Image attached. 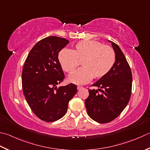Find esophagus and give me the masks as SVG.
Wrapping results in <instances>:
<instances>
[{
    "instance_id": "34e87169",
    "label": "esophagus",
    "mask_w": 150,
    "mask_h": 150,
    "mask_svg": "<svg viewBox=\"0 0 150 150\" xmlns=\"http://www.w3.org/2000/svg\"><path fill=\"white\" fill-rule=\"evenodd\" d=\"M83 88V86H77V90H81L82 88Z\"/></svg>"
}]
</instances>
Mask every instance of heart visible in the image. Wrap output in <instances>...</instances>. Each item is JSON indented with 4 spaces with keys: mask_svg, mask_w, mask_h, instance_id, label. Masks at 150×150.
Listing matches in <instances>:
<instances>
[{
    "mask_svg": "<svg viewBox=\"0 0 150 150\" xmlns=\"http://www.w3.org/2000/svg\"><path fill=\"white\" fill-rule=\"evenodd\" d=\"M58 60L64 71L72 73L82 61L83 67L69 76V80L76 84H86L93 78L106 76L116 62L113 49L96 41H82L71 50L64 49L58 54Z\"/></svg>",
    "mask_w": 150,
    "mask_h": 150,
    "instance_id": "1",
    "label": "heart"
}]
</instances>
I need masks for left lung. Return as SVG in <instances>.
<instances>
[{
  "instance_id": "left-lung-1",
  "label": "left lung",
  "mask_w": 150,
  "mask_h": 150,
  "mask_svg": "<svg viewBox=\"0 0 150 150\" xmlns=\"http://www.w3.org/2000/svg\"><path fill=\"white\" fill-rule=\"evenodd\" d=\"M108 42L115 52V64L106 76L92 85L98 88L89 90L85 101L88 116L101 124L112 121L120 115L129 101L132 88L131 68L124 53L118 45Z\"/></svg>"
}]
</instances>
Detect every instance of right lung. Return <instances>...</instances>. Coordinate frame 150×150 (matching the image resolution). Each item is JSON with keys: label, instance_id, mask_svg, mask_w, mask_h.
<instances>
[{"label": "right lung", "instance_id": "obj_1", "mask_svg": "<svg viewBox=\"0 0 150 150\" xmlns=\"http://www.w3.org/2000/svg\"><path fill=\"white\" fill-rule=\"evenodd\" d=\"M69 43L57 36L44 38L31 49L23 67L22 84L26 100L36 116L45 122L62 118L69 101L77 93L74 84L57 86L64 79L58 53Z\"/></svg>", "mask_w": 150, "mask_h": 150}]
</instances>
